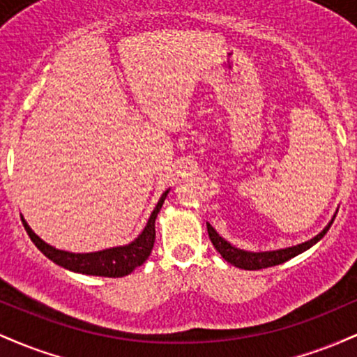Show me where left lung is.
Instances as JSON below:
<instances>
[{
  "instance_id": "1",
  "label": "left lung",
  "mask_w": 357,
  "mask_h": 357,
  "mask_svg": "<svg viewBox=\"0 0 357 357\" xmlns=\"http://www.w3.org/2000/svg\"><path fill=\"white\" fill-rule=\"evenodd\" d=\"M335 213H334L333 218H331L329 223L326 225V228H324L319 235H315L314 238L307 240V241H304V243L294 245V247L280 248V250H270V252H248V250L236 248V247H233L230 241H227L223 236H220L218 231H216L210 223H206V228H208V235H210L213 247L218 250L220 255L223 257L225 260L230 261V264L235 265V267L243 268V270H260V268H267V267H273V265L284 264V261L290 260V258H294L297 255H301L302 252H305V250L314 247V245L317 243V241L321 240L327 231H329L331 225H333V221L335 218Z\"/></svg>"
}]
</instances>
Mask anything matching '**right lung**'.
<instances>
[{"label": "right lung", "instance_id": "obj_1", "mask_svg": "<svg viewBox=\"0 0 357 357\" xmlns=\"http://www.w3.org/2000/svg\"><path fill=\"white\" fill-rule=\"evenodd\" d=\"M167 192H169V190L162 192V196L159 198L153 213H151L149 220H147L144 230L139 233L136 240H132L127 245H121V247L99 250V252L73 253L67 252V250H59L40 238V236L31 230L30 225L24 221L23 216L22 221L24 225V230H26L28 236H30L31 241L35 243V247L38 248L45 257H48L52 261H55L56 265H60V267L72 270V272L77 273H85V275L110 278L126 277L129 275L130 272H134L137 267H141V265L147 260V257L151 255V252H153L155 240V218H158V213L161 211V206L162 203H165Z\"/></svg>", "mask_w": 357, "mask_h": 357}]
</instances>
